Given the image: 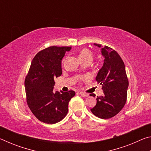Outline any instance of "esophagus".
<instances>
[{
    "label": "esophagus",
    "mask_w": 151,
    "mask_h": 151,
    "mask_svg": "<svg viewBox=\"0 0 151 151\" xmlns=\"http://www.w3.org/2000/svg\"><path fill=\"white\" fill-rule=\"evenodd\" d=\"M79 94H80V95L83 97H87L89 96V94L88 93H83V92H81V93H79Z\"/></svg>",
    "instance_id": "obj_1"
}]
</instances>
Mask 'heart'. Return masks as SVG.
Masks as SVG:
<instances>
[{
    "label": "heart",
    "mask_w": 151,
    "mask_h": 151,
    "mask_svg": "<svg viewBox=\"0 0 151 151\" xmlns=\"http://www.w3.org/2000/svg\"><path fill=\"white\" fill-rule=\"evenodd\" d=\"M78 56L82 61L86 59H92L93 58V53L87 48H83V49L81 50Z\"/></svg>",
    "instance_id": "b5f03b06"
}]
</instances>
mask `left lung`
<instances>
[{"label": "left lung", "instance_id": "8db88e82", "mask_svg": "<svg viewBox=\"0 0 151 151\" xmlns=\"http://www.w3.org/2000/svg\"><path fill=\"white\" fill-rule=\"evenodd\" d=\"M94 45L102 46L96 43ZM101 52L104 62L96 81L102 85L104 94L97 97L96 104L91 111L99 118L108 119L118 114L125 105L129 80L123 60L117 52L107 46L102 48Z\"/></svg>", "mask_w": 151, "mask_h": 151}]
</instances>
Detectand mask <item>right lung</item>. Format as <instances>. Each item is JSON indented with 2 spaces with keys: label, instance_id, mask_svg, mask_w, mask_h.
I'll return each mask as SVG.
<instances>
[{
  "label": "right lung",
  "instance_id": "add662e5",
  "mask_svg": "<svg viewBox=\"0 0 151 151\" xmlns=\"http://www.w3.org/2000/svg\"><path fill=\"white\" fill-rule=\"evenodd\" d=\"M71 47L51 46L39 51L31 62L25 77L28 106L37 119L55 124L65 118L68 104L75 95L74 91L55 92V78L62 75L61 60Z\"/></svg>",
  "mask_w": 151,
  "mask_h": 151
}]
</instances>
